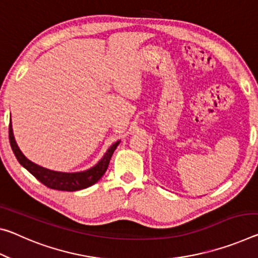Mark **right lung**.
Listing matches in <instances>:
<instances>
[{
	"label": "right lung",
	"mask_w": 258,
	"mask_h": 258,
	"mask_svg": "<svg viewBox=\"0 0 258 258\" xmlns=\"http://www.w3.org/2000/svg\"><path fill=\"white\" fill-rule=\"evenodd\" d=\"M9 140L12 151H14L15 156L20 163V165L25 167L28 172L33 174L34 177L38 179L40 182H42L44 186L51 188V189L67 191L85 189V188L92 186L94 183L99 181L102 178V175L105 173V171H107L113 151L116 150L117 146L119 145L120 142V140L114 142V144L107 150L104 156L97 162V164L92 166L91 169L80 171V172H60V171L49 170L43 166H40L25 157V155L20 151L17 142L15 140L11 121L9 125Z\"/></svg>",
	"instance_id": "right-lung-1"
}]
</instances>
